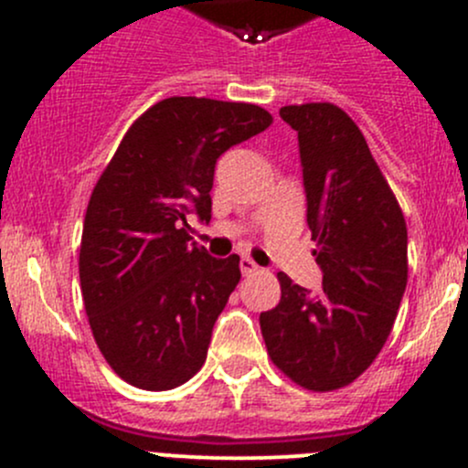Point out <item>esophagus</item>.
Wrapping results in <instances>:
<instances>
[{
    "mask_svg": "<svg viewBox=\"0 0 468 468\" xmlns=\"http://www.w3.org/2000/svg\"><path fill=\"white\" fill-rule=\"evenodd\" d=\"M239 269H242L244 276H251V273L261 271V267H258V264L253 262L251 258H242V261H239Z\"/></svg>",
    "mask_w": 468,
    "mask_h": 468,
    "instance_id": "obj_1",
    "label": "esophagus"
}]
</instances>
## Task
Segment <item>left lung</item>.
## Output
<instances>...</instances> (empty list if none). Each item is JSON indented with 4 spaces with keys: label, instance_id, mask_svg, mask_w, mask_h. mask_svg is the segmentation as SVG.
Returning a JSON list of instances; mask_svg holds the SVG:
<instances>
[{
    "label": "left lung",
    "instance_id": "1",
    "mask_svg": "<svg viewBox=\"0 0 468 468\" xmlns=\"http://www.w3.org/2000/svg\"><path fill=\"white\" fill-rule=\"evenodd\" d=\"M299 133L308 226L324 271L310 294L278 273L281 301L261 314L273 365L310 391L365 374L385 346L408 285L403 210L356 122L335 103L282 106Z\"/></svg>",
    "mask_w": 468,
    "mask_h": 468
}]
</instances>
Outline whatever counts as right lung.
Masks as SVG:
<instances>
[{
	"instance_id": "right-lung-1",
	"label": "right lung",
	"mask_w": 468,
	"mask_h": 468,
	"mask_svg": "<svg viewBox=\"0 0 468 468\" xmlns=\"http://www.w3.org/2000/svg\"><path fill=\"white\" fill-rule=\"evenodd\" d=\"M256 103L169 97L131 124L99 176L79 253L94 342L129 385L165 391L204 367L212 325L239 282V256L217 261L187 233L210 221L217 158L262 133Z\"/></svg>"
}]
</instances>
